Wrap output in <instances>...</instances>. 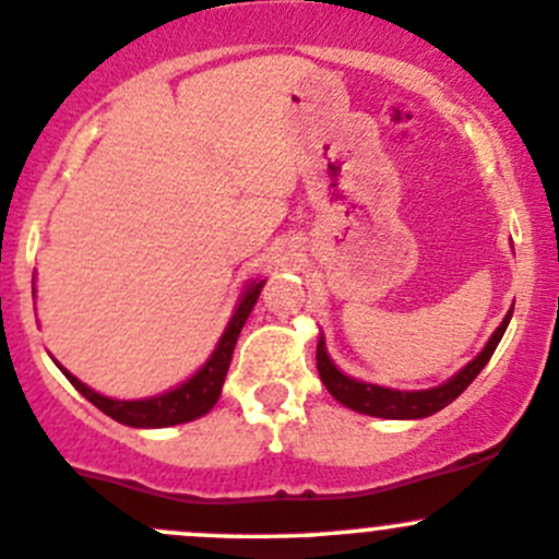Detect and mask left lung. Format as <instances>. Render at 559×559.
Wrapping results in <instances>:
<instances>
[{"instance_id": "8db88e82", "label": "left lung", "mask_w": 559, "mask_h": 559, "mask_svg": "<svg viewBox=\"0 0 559 559\" xmlns=\"http://www.w3.org/2000/svg\"><path fill=\"white\" fill-rule=\"evenodd\" d=\"M513 307L508 309V314L502 318V323L497 325L495 334L489 336V342L484 345V350L462 367L454 378H449L445 383L435 385V389H424V391H396V389H385V385H374V383H364V380L347 378L342 369H336V364L331 361L329 350H325V340L318 336V372L323 385L329 389V394L334 396L336 402H342L350 411L364 413V416H374V418H394V421H411V418H427L432 413L443 411L445 405L456 400L462 391L467 389L469 383L475 380V374L486 367V361L491 358L495 347L500 345L502 334H506L508 323H511Z\"/></svg>"}]
</instances>
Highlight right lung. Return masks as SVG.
I'll use <instances>...</instances> for the list:
<instances>
[{
  "instance_id": "right-lung-1",
  "label": "right lung",
  "mask_w": 559,
  "mask_h": 559,
  "mask_svg": "<svg viewBox=\"0 0 559 559\" xmlns=\"http://www.w3.org/2000/svg\"><path fill=\"white\" fill-rule=\"evenodd\" d=\"M266 280H250L241 290L239 304H236L234 314H230L228 325H225L223 336L214 345L212 356L206 358L201 369L195 374L179 383L176 389L163 391L157 396H146V400H110V396L97 394L90 385L81 383L75 374H70L68 369L59 367L64 372V378L92 402L94 407L110 416L114 421L127 424V427L135 429H159V427H176V424L195 421V418L206 416L219 400V391H223L225 374H228L230 356H234L236 340H239L241 329H245L247 318H250L252 307H255L258 296H261Z\"/></svg>"
}]
</instances>
